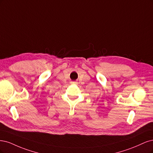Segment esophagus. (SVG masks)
Wrapping results in <instances>:
<instances>
[{
	"label": "esophagus",
	"instance_id": "34e87169",
	"mask_svg": "<svg viewBox=\"0 0 153 153\" xmlns=\"http://www.w3.org/2000/svg\"><path fill=\"white\" fill-rule=\"evenodd\" d=\"M71 83V84H77V82H76V81H72Z\"/></svg>",
	"mask_w": 153,
	"mask_h": 153
}]
</instances>
